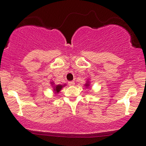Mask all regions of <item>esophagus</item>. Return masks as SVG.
<instances>
[{"instance_id":"obj_1","label":"esophagus","mask_w":146,"mask_h":146,"mask_svg":"<svg viewBox=\"0 0 146 146\" xmlns=\"http://www.w3.org/2000/svg\"><path fill=\"white\" fill-rule=\"evenodd\" d=\"M68 85H69V86H74V85H75V82L74 81L68 82Z\"/></svg>"}]
</instances>
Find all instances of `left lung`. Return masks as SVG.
Segmentation results:
<instances>
[{
	"label": "left lung",
	"mask_w": 146,
	"mask_h": 146,
	"mask_svg": "<svg viewBox=\"0 0 146 146\" xmlns=\"http://www.w3.org/2000/svg\"><path fill=\"white\" fill-rule=\"evenodd\" d=\"M90 82L89 81V80H87L86 84H84V86L86 87V88H90Z\"/></svg>",
	"instance_id": "left-lung-1"
}]
</instances>
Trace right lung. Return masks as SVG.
Wrapping results in <instances>:
<instances>
[{"instance_id":"right-lung-1","label":"right lung","mask_w":146,"mask_h":146,"mask_svg":"<svg viewBox=\"0 0 146 146\" xmlns=\"http://www.w3.org/2000/svg\"><path fill=\"white\" fill-rule=\"evenodd\" d=\"M50 83H51V86L53 87V91L55 94H58V93H59V92L62 90V88L66 86V84H65L64 85H62V84L56 85L53 82H51Z\"/></svg>"}]
</instances>
